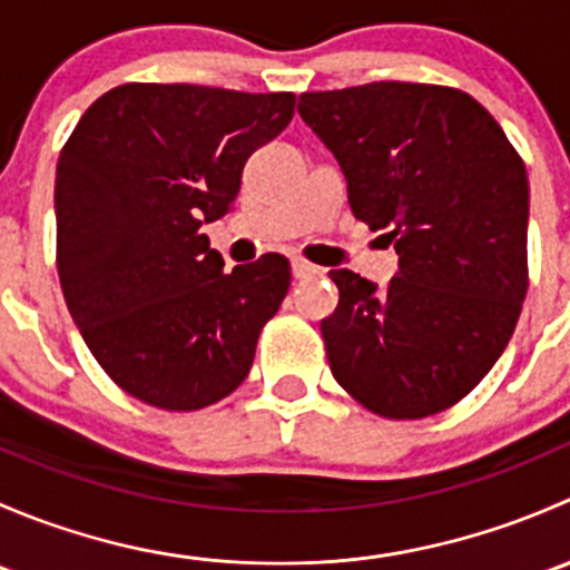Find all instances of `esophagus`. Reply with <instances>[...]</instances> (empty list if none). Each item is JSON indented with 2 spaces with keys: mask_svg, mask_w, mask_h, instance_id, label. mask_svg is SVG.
Returning a JSON list of instances; mask_svg holds the SVG:
<instances>
[{
  "mask_svg": "<svg viewBox=\"0 0 570 570\" xmlns=\"http://www.w3.org/2000/svg\"><path fill=\"white\" fill-rule=\"evenodd\" d=\"M292 275L295 278H317V275H322V269L308 264L306 258H292Z\"/></svg>",
  "mask_w": 570,
  "mask_h": 570,
  "instance_id": "1",
  "label": "esophagus"
}]
</instances>
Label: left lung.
<instances>
[{"label":"left lung","instance_id":"1","mask_svg":"<svg viewBox=\"0 0 570 570\" xmlns=\"http://www.w3.org/2000/svg\"><path fill=\"white\" fill-rule=\"evenodd\" d=\"M297 112L336 157L353 215L400 256L386 289L327 273L333 377L377 416L446 411L497 364L527 297L524 163L480 101L444 85L303 94Z\"/></svg>","mask_w":570,"mask_h":570}]
</instances>
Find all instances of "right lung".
Returning a JSON list of instances; mask_svg holds the SVG:
<instances>
[{
    "instance_id": "add662e5",
    "label": "right lung",
    "mask_w": 570,
    "mask_h": 570,
    "mask_svg": "<svg viewBox=\"0 0 570 570\" xmlns=\"http://www.w3.org/2000/svg\"><path fill=\"white\" fill-rule=\"evenodd\" d=\"M295 115V94L118 85L57 159V273L101 370L165 411H198L248 377L289 292L281 253L223 273L204 223L232 212L248 157Z\"/></svg>"
}]
</instances>
